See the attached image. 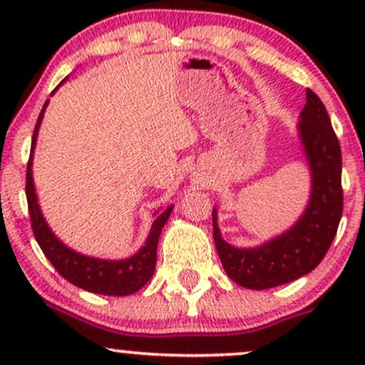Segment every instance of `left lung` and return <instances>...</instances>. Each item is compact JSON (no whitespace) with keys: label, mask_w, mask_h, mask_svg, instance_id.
Segmentation results:
<instances>
[{"label":"left lung","mask_w":365,"mask_h":365,"mask_svg":"<svg viewBox=\"0 0 365 365\" xmlns=\"http://www.w3.org/2000/svg\"><path fill=\"white\" fill-rule=\"evenodd\" d=\"M297 125L311 170V197L297 223L257 247L238 249L223 240L212 207L215 244L225 273L249 290L290 283L319 266L336 235L343 212L341 150L324 104L311 89Z\"/></svg>","instance_id":"1"}]
</instances>
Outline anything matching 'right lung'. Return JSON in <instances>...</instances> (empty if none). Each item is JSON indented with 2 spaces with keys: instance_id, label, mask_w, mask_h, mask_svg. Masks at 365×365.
I'll list each match as a JSON object with an SVG mask.
<instances>
[{
  "instance_id": "add662e5",
  "label": "right lung",
  "mask_w": 365,
  "mask_h": 365,
  "mask_svg": "<svg viewBox=\"0 0 365 365\" xmlns=\"http://www.w3.org/2000/svg\"><path fill=\"white\" fill-rule=\"evenodd\" d=\"M56 89L53 91V94L56 92ZM48 103L49 101L44 103L43 111H41L39 118H37L34 135H32L31 158H29L27 163V182H25L29 215H31L32 232H34L37 244H39L41 250H43L46 257H48V261L53 264L54 269H56L66 282L75 284V287L92 293H99V295H132V293L139 292L140 288L153 278L154 269H156L159 235H161L163 226L166 225L171 211H173V206H166L163 211L154 215L156 217H154V223L150 226V232L145 244L142 245L135 254L130 255L127 259L110 261V259L89 257V255L75 252L70 247L63 244L60 238L54 235L48 223H46L39 204H37L34 178H32V158H34L37 132H39L41 121H43Z\"/></svg>"
}]
</instances>
